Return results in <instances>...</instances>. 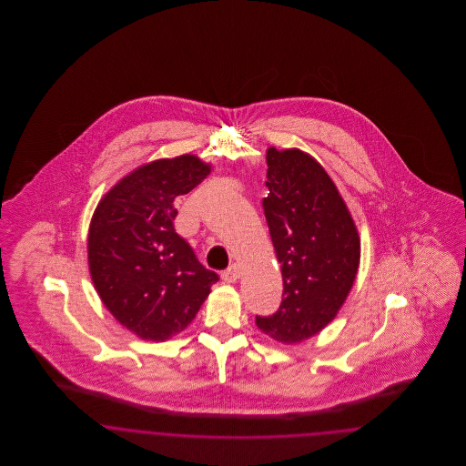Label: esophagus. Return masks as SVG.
Instances as JSON below:
<instances>
[{"mask_svg":"<svg viewBox=\"0 0 466 466\" xmlns=\"http://www.w3.org/2000/svg\"><path fill=\"white\" fill-rule=\"evenodd\" d=\"M239 278H241V267L238 264H232L222 272V279L225 283H236Z\"/></svg>","mask_w":466,"mask_h":466,"instance_id":"1","label":"esophagus"}]
</instances>
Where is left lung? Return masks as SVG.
Here are the masks:
<instances>
[{
	"label": "left lung",
	"mask_w": 466,
	"mask_h": 466,
	"mask_svg": "<svg viewBox=\"0 0 466 466\" xmlns=\"http://www.w3.org/2000/svg\"><path fill=\"white\" fill-rule=\"evenodd\" d=\"M262 200L283 274V302L257 316L270 339L295 344L321 332L342 308L360 266V238L332 177L309 154L267 150Z\"/></svg>",
	"instance_id": "1"
}]
</instances>
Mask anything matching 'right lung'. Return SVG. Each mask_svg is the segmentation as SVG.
Instances as JSON below:
<instances>
[{"mask_svg":"<svg viewBox=\"0 0 466 466\" xmlns=\"http://www.w3.org/2000/svg\"><path fill=\"white\" fill-rule=\"evenodd\" d=\"M211 173L199 157L160 158L122 177L89 228L92 283L115 319L145 340L185 330L218 281L175 230L173 202Z\"/></svg>","mask_w":466,"mask_h":466,"instance_id":"obj_1","label":"right lung"}]
</instances>
